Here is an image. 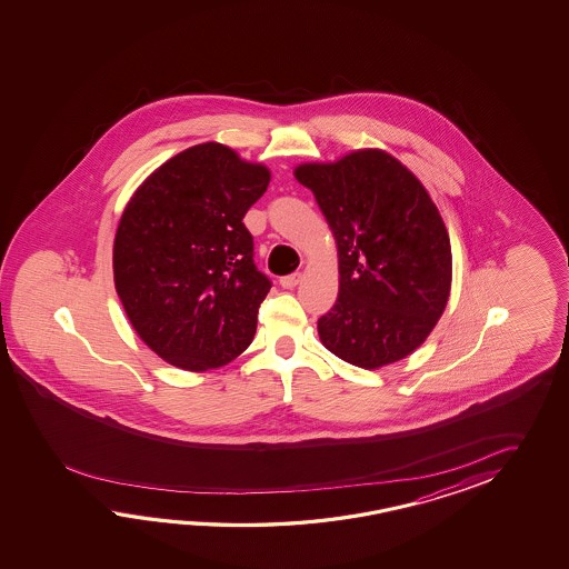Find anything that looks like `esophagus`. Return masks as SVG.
<instances>
[{
	"mask_svg": "<svg viewBox=\"0 0 569 569\" xmlns=\"http://www.w3.org/2000/svg\"><path fill=\"white\" fill-rule=\"evenodd\" d=\"M301 272H292L289 277H282V279H280V287H282V289H295V287L301 282Z\"/></svg>",
	"mask_w": 569,
	"mask_h": 569,
	"instance_id": "34e87169",
	"label": "esophagus"
}]
</instances>
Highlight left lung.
<instances>
[{
  "mask_svg": "<svg viewBox=\"0 0 569 569\" xmlns=\"http://www.w3.org/2000/svg\"><path fill=\"white\" fill-rule=\"evenodd\" d=\"M295 179L313 191L338 243L339 295L317 321L321 343L366 370L407 358L433 331L451 289V246L436 203L378 148L305 162Z\"/></svg>",
  "mask_w": 569,
  "mask_h": 569,
  "instance_id": "8db88e82",
  "label": "left lung"
}]
</instances>
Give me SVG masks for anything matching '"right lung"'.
I'll return each instance as SVG.
<instances>
[{"label":"right lung","mask_w":569,"mask_h":569,"mask_svg":"<svg viewBox=\"0 0 569 569\" xmlns=\"http://www.w3.org/2000/svg\"><path fill=\"white\" fill-rule=\"evenodd\" d=\"M268 182L264 164L206 142L160 164L128 201L113 282L136 333L164 362L206 372L252 343L270 280L242 219Z\"/></svg>","instance_id":"1"}]
</instances>
